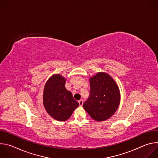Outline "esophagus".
<instances>
[{
    "label": "esophagus",
    "instance_id": "34e87169",
    "mask_svg": "<svg viewBox=\"0 0 158 158\" xmlns=\"http://www.w3.org/2000/svg\"><path fill=\"white\" fill-rule=\"evenodd\" d=\"M78 102H79V104L80 106H82L83 105V101H82V99L79 100V101H78Z\"/></svg>",
    "mask_w": 158,
    "mask_h": 158
}]
</instances>
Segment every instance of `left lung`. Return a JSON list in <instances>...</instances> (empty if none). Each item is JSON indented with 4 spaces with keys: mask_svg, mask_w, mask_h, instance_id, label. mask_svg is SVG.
I'll list each match as a JSON object with an SVG mask.
<instances>
[{
    "mask_svg": "<svg viewBox=\"0 0 158 158\" xmlns=\"http://www.w3.org/2000/svg\"><path fill=\"white\" fill-rule=\"evenodd\" d=\"M90 95L83 104L93 119L103 121L113 115L120 103V92L115 81L108 74L98 73L90 78Z\"/></svg>",
    "mask_w": 158,
    "mask_h": 158,
    "instance_id": "8db88e82",
    "label": "left lung"
}]
</instances>
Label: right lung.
<instances>
[{
  "instance_id": "1",
  "label": "right lung",
  "mask_w": 158,
  "mask_h": 158,
  "mask_svg": "<svg viewBox=\"0 0 158 158\" xmlns=\"http://www.w3.org/2000/svg\"><path fill=\"white\" fill-rule=\"evenodd\" d=\"M65 79L60 74L52 76L46 82L43 93V104L48 113L54 119H68L79 103L65 87Z\"/></svg>"
}]
</instances>
